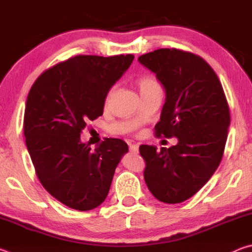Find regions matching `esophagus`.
<instances>
[{
  "instance_id": "1",
  "label": "esophagus",
  "mask_w": 252,
  "mask_h": 252,
  "mask_svg": "<svg viewBox=\"0 0 252 252\" xmlns=\"http://www.w3.org/2000/svg\"><path fill=\"white\" fill-rule=\"evenodd\" d=\"M129 149H130L131 152H138L139 151V146H138V144H130Z\"/></svg>"
}]
</instances>
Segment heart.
Wrapping results in <instances>:
<instances>
[{
	"label": "heart",
	"mask_w": 252,
	"mask_h": 252,
	"mask_svg": "<svg viewBox=\"0 0 252 252\" xmlns=\"http://www.w3.org/2000/svg\"><path fill=\"white\" fill-rule=\"evenodd\" d=\"M138 87L140 89V92L142 91H146V90H150L152 88H156V87H159V84H158L157 81L152 78L150 75H144L141 76L138 80ZM111 93H109V96H110Z\"/></svg>",
	"instance_id": "b5f03b06"
}]
</instances>
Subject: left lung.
Wrapping results in <instances>:
<instances>
[{"mask_svg": "<svg viewBox=\"0 0 252 252\" xmlns=\"http://www.w3.org/2000/svg\"><path fill=\"white\" fill-rule=\"evenodd\" d=\"M139 62L165 89L156 136L178 138V144L160 151L140 146L144 181L159 201L180 203L197 193L219 167L230 125L227 97L216 72L197 54L159 49L141 55Z\"/></svg>", "mask_w": 252, "mask_h": 252, "instance_id": "8db88e82", "label": "left lung"}]
</instances>
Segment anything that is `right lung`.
<instances>
[{
	"label": "right lung",
	"instance_id": "obj_1",
	"mask_svg": "<svg viewBox=\"0 0 252 252\" xmlns=\"http://www.w3.org/2000/svg\"><path fill=\"white\" fill-rule=\"evenodd\" d=\"M133 59L132 54L76 55L45 70L29 92L23 130L36 177L71 209L100 206L127 152V144L113 138L92 152L80 135L89 121L103 114L106 94Z\"/></svg>",
	"mask_w": 252,
	"mask_h": 252
}]
</instances>
